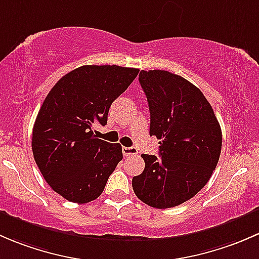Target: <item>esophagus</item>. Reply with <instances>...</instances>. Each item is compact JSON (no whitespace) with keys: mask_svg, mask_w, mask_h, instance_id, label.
<instances>
[{"mask_svg":"<svg viewBox=\"0 0 259 259\" xmlns=\"http://www.w3.org/2000/svg\"><path fill=\"white\" fill-rule=\"evenodd\" d=\"M122 154H124V156L137 155L138 150L137 148H134V146H132V148H126V146H124V148H122Z\"/></svg>","mask_w":259,"mask_h":259,"instance_id":"1","label":"esophagus"}]
</instances>
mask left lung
I'll list each match as a JSON object with an SVG mask.
<instances>
[{
	"label": "left lung",
	"mask_w": 259,
	"mask_h": 259,
	"mask_svg": "<svg viewBox=\"0 0 259 259\" xmlns=\"http://www.w3.org/2000/svg\"><path fill=\"white\" fill-rule=\"evenodd\" d=\"M150 111V135L159 155L143 154L145 168L133 178L135 195L158 209L187 202L203 189L218 164L222 130L202 91L165 70L139 74Z\"/></svg>",
	"instance_id": "left-lung-1"
}]
</instances>
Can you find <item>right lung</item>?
<instances>
[{"label":"right lung","mask_w":259,"mask_h":259,"mask_svg":"<svg viewBox=\"0 0 259 259\" xmlns=\"http://www.w3.org/2000/svg\"><path fill=\"white\" fill-rule=\"evenodd\" d=\"M139 74L133 67L85 65L62 76L42 103L32 130V153L54 192L70 202L100 197L122 159L121 145L98 139L111 104Z\"/></svg>","instance_id":"1"}]
</instances>
